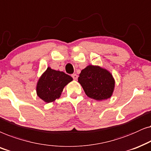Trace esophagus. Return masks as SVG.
Returning <instances> with one entry per match:
<instances>
[{"label":"esophagus","mask_w":151,"mask_h":151,"mask_svg":"<svg viewBox=\"0 0 151 151\" xmlns=\"http://www.w3.org/2000/svg\"><path fill=\"white\" fill-rule=\"evenodd\" d=\"M72 78H73L74 80H77V78H78V75L77 74H73L72 75Z\"/></svg>","instance_id":"1"}]
</instances>
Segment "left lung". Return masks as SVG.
<instances>
[{"label": "left lung", "mask_w": 151, "mask_h": 151, "mask_svg": "<svg viewBox=\"0 0 151 151\" xmlns=\"http://www.w3.org/2000/svg\"><path fill=\"white\" fill-rule=\"evenodd\" d=\"M78 81L86 95L97 101L111 97L115 85L112 74L99 65H89L82 70Z\"/></svg>", "instance_id": "obj_1"}]
</instances>
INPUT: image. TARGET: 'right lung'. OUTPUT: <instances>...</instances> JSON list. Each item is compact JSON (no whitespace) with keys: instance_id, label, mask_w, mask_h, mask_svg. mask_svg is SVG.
Returning a JSON list of instances; mask_svg holds the SVG:
<instances>
[{"instance_id":"right-lung-1","label":"right lung","mask_w":151,"mask_h":151,"mask_svg":"<svg viewBox=\"0 0 151 151\" xmlns=\"http://www.w3.org/2000/svg\"><path fill=\"white\" fill-rule=\"evenodd\" d=\"M73 79L68 74L48 67L38 80L37 94L45 103L54 102L61 96L65 86Z\"/></svg>"}]
</instances>
